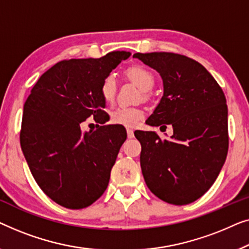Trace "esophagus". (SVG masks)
Instances as JSON below:
<instances>
[{
	"instance_id": "esophagus-1",
	"label": "esophagus",
	"mask_w": 249,
	"mask_h": 249,
	"mask_svg": "<svg viewBox=\"0 0 249 249\" xmlns=\"http://www.w3.org/2000/svg\"><path fill=\"white\" fill-rule=\"evenodd\" d=\"M127 138H128V139L134 138V132H133V129L127 128Z\"/></svg>"
}]
</instances>
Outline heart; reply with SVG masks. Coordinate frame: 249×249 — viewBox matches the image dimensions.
Here are the masks:
<instances>
[{
	"label": "heart",
	"instance_id": "obj_1",
	"mask_svg": "<svg viewBox=\"0 0 249 249\" xmlns=\"http://www.w3.org/2000/svg\"><path fill=\"white\" fill-rule=\"evenodd\" d=\"M126 75L143 91H149L155 86V76L143 66H132L126 71ZM117 83L114 75L105 76L100 83V96L105 103H113L116 94ZM144 117V110L138 107L120 106L110 111V122L114 124L135 127Z\"/></svg>",
	"mask_w": 249,
	"mask_h": 249
}]
</instances>
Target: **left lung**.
Here are the masks:
<instances>
[{
	"label": "left lung",
	"mask_w": 249,
	"mask_h": 249,
	"mask_svg": "<svg viewBox=\"0 0 249 249\" xmlns=\"http://www.w3.org/2000/svg\"><path fill=\"white\" fill-rule=\"evenodd\" d=\"M159 73L163 96L145 123L173 127L169 140L139 131L140 163L146 186L162 201L185 205L204 195L219 176L228 153L225 93L204 66L184 55L136 53Z\"/></svg>",
	"instance_id": "1"
}]
</instances>
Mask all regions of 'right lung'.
<instances>
[{"label":"right lung","instance_id":"obj_1","mask_svg":"<svg viewBox=\"0 0 249 249\" xmlns=\"http://www.w3.org/2000/svg\"><path fill=\"white\" fill-rule=\"evenodd\" d=\"M129 56V52H111L100 58L56 63L38 79L24 103L23 156L38 186L64 208H87L108 186L126 131L106 125L82 132L81 123L90 116L105 123L100 83Z\"/></svg>","mask_w":249,"mask_h":249}]
</instances>
